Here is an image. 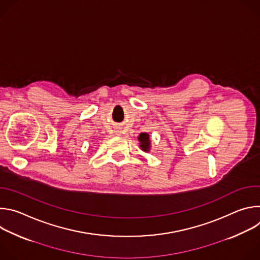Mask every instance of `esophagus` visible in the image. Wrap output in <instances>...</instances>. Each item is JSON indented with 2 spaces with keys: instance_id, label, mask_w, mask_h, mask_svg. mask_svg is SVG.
<instances>
[{
  "instance_id": "obj_1",
  "label": "esophagus",
  "mask_w": 260,
  "mask_h": 260,
  "mask_svg": "<svg viewBox=\"0 0 260 260\" xmlns=\"http://www.w3.org/2000/svg\"><path fill=\"white\" fill-rule=\"evenodd\" d=\"M116 134H117V135H120V134H121V132H120L119 129H117V131H116Z\"/></svg>"
}]
</instances>
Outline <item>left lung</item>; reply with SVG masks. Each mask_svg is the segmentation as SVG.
<instances>
[{"instance_id": "1", "label": "left lung", "mask_w": 260, "mask_h": 260, "mask_svg": "<svg viewBox=\"0 0 260 260\" xmlns=\"http://www.w3.org/2000/svg\"><path fill=\"white\" fill-rule=\"evenodd\" d=\"M139 141H140V143H141V147H142V149L144 150V151H147V150H149V146H150V143H149V135L148 134H145V133H143V134H140V136H139Z\"/></svg>"}]
</instances>
